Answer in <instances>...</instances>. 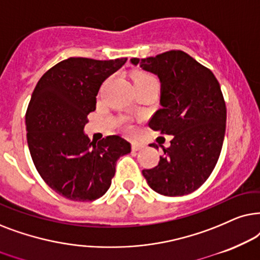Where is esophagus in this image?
Returning <instances> with one entry per match:
<instances>
[{"label":"esophagus","mask_w":260,"mask_h":260,"mask_svg":"<svg viewBox=\"0 0 260 260\" xmlns=\"http://www.w3.org/2000/svg\"><path fill=\"white\" fill-rule=\"evenodd\" d=\"M145 147L144 144H140V143H137V141H134L132 143V150L133 151H139V150H143Z\"/></svg>","instance_id":"34e87169"}]
</instances>
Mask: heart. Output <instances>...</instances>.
<instances>
[{
  "label": "heart",
  "instance_id": "b5f03b06",
  "mask_svg": "<svg viewBox=\"0 0 260 260\" xmlns=\"http://www.w3.org/2000/svg\"><path fill=\"white\" fill-rule=\"evenodd\" d=\"M137 83H157L158 84V81L153 75L143 72V74H138L134 78V84H137Z\"/></svg>",
  "mask_w": 260,
  "mask_h": 260
}]
</instances>
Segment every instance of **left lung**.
<instances>
[{"label": "left lung", "instance_id": "obj_1", "mask_svg": "<svg viewBox=\"0 0 260 260\" xmlns=\"http://www.w3.org/2000/svg\"><path fill=\"white\" fill-rule=\"evenodd\" d=\"M131 63L158 76L161 108L148 126L174 136L170 147L161 146L165 155L159 164L143 170L144 177L160 195H188L207 181L222 148L227 110L219 82L183 51L132 58Z\"/></svg>", "mask_w": 260, "mask_h": 260}]
</instances>
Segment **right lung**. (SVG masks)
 <instances>
[{
    "mask_svg": "<svg viewBox=\"0 0 260 260\" xmlns=\"http://www.w3.org/2000/svg\"><path fill=\"white\" fill-rule=\"evenodd\" d=\"M126 61L69 58L45 72L34 88L26 112L28 148L41 178L65 199L85 202L105 195L117 159L131 152L119 136L96 144L84 133L100 86Z\"/></svg>",
    "mask_w": 260,
    "mask_h": 260,
    "instance_id": "obj_1",
    "label": "right lung"
}]
</instances>
